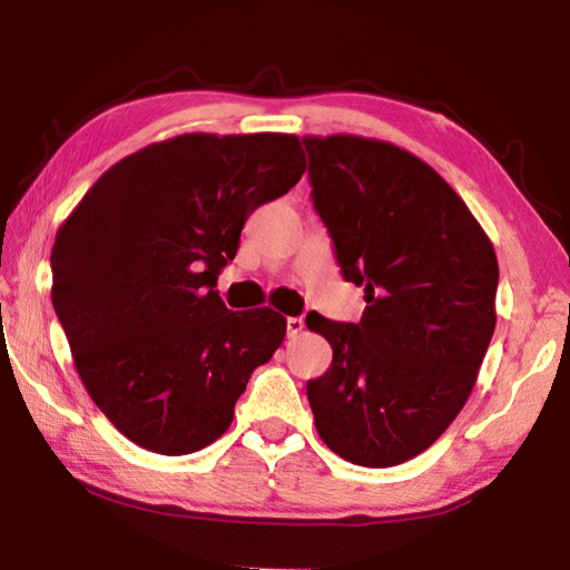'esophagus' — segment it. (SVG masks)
Returning <instances> with one entry per match:
<instances>
[{
	"instance_id": "esophagus-1",
	"label": "esophagus",
	"mask_w": 570,
	"mask_h": 570,
	"mask_svg": "<svg viewBox=\"0 0 570 570\" xmlns=\"http://www.w3.org/2000/svg\"><path fill=\"white\" fill-rule=\"evenodd\" d=\"M286 332H288V336L302 334L304 332V320H302V316H288V320H286Z\"/></svg>"
}]
</instances>
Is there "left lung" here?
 <instances>
[{
    "label": "left lung",
    "mask_w": 570,
    "mask_h": 570,
    "mask_svg": "<svg viewBox=\"0 0 570 570\" xmlns=\"http://www.w3.org/2000/svg\"><path fill=\"white\" fill-rule=\"evenodd\" d=\"M304 146L314 208L366 302L356 324L306 316L334 352L306 382L316 432L354 465H400L450 428L475 387L495 332V248L412 153L362 135H306Z\"/></svg>",
    "instance_id": "1"
}]
</instances>
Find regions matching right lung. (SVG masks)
I'll list each match as a JSON object with an SVG mask.
<instances>
[{
	"instance_id": "right-lung-1",
	"label": "right lung",
	"mask_w": 570,
	"mask_h": 570,
	"mask_svg": "<svg viewBox=\"0 0 570 570\" xmlns=\"http://www.w3.org/2000/svg\"><path fill=\"white\" fill-rule=\"evenodd\" d=\"M304 170L296 135L186 132L115 163L57 230V320L85 390L135 445H210L282 346V314L228 312L214 286L246 218Z\"/></svg>"
}]
</instances>
